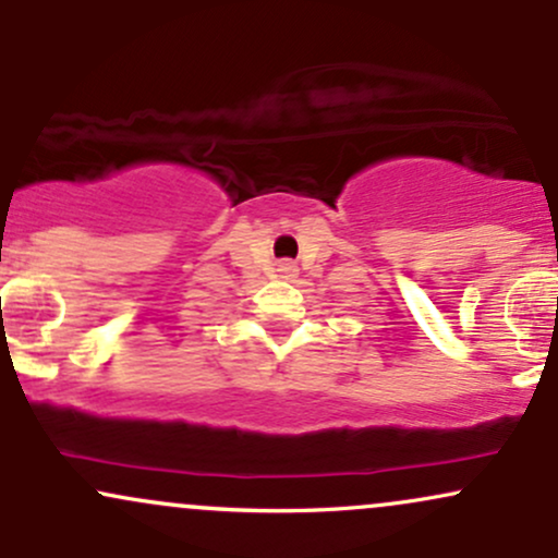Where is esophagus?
<instances>
[{"label":"esophagus","instance_id":"1","mask_svg":"<svg viewBox=\"0 0 558 558\" xmlns=\"http://www.w3.org/2000/svg\"><path fill=\"white\" fill-rule=\"evenodd\" d=\"M278 270H280V275H283V278H296V275H299V267L293 265V262H280Z\"/></svg>","mask_w":558,"mask_h":558}]
</instances>
